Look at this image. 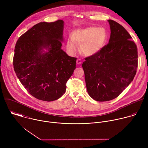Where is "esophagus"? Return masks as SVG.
Instances as JSON below:
<instances>
[{"label": "esophagus", "mask_w": 148, "mask_h": 148, "mask_svg": "<svg viewBox=\"0 0 148 148\" xmlns=\"http://www.w3.org/2000/svg\"><path fill=\"white\" fill-rule=\"evenodd\" d=\"M81 62H82V61H81V60L80 59H77V64H80Z\"/></svg>", "instance_id": "1"}]
</instances>
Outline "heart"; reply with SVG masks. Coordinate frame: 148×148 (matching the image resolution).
<instances>
[{"label": "heart", "instance_id": "obj_1", "mask_svg": "<svg viewBox=\"0 0 148 148\" xmlns=\"http://www.w3.org/2000/svg\"><path fill=\"white\" fill-rule=\"evenodd\" d=\"M108 38V33L103 27H88L74 31L71 38L67 41L68 51L74 54L80 45V51L85 56H91L97 54L105 46Z\"/></svg>", "mask_w": 148, "mask_h": 148}]
</instances>
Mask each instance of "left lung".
<instances>
[{
    "label": "left lung",
    "mask_w": 148,
    "mask_h": 148,
    "mask_svg": "<svg viewBox=\"0 0 148 148\" xmlns=\"http://www.w3.org/2000/svg\"><path fill=\"white\" fill-rule=\"evenodd\" d=\"M109 43L82 63L87 92L97 101L118 97L133 81L138 67V49L125 29L108 20Z\"/></svg>",
    "instance_id": "8db88e82"
}]
</instances>
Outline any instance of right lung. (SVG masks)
I'll list each match as a JSON object with an SVG mask.
<instances>
[{
    "instance_id": "obj_1",
    "label": "right lung",
    "mask_w": 148,
    "mask_h": 148,
    "mask_svg": "<svg viewBox=\"0 0 148 148\" xmlns=\"http://www.w3.org/2000/svg\"><path fill=\"white\" fill-rule=\"evenodd\" d=\"M63 28L62 20L40 22L21 36L16 43L14 70L28 92L38 99L60 98L66 92L67 81L76 68L77 58L61 49Z\"/></svg>"
}]
</instances>
